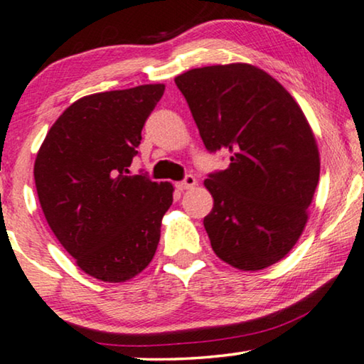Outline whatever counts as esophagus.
Masks as SVG:
<instances>
[{
    "mask_svg": "<svg viewBox=\"0 0 364 364\" xmlns=\"http://www.w3.org/2000/svg\"><path fill=\"white\" fill-rule=\"evenodd\" d=\"M194 184H196V178H194L193 175H186V176H184V180H183V181L178 183V188H180L181 191H183V189H189V188H193Z\"/></svg>",
    "mask_w": 364,
    "mask_h": 364,
    "instance_id": "34e87169",
    "label": "esophagus"
}]
</instances>
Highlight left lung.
<instances>
[{
    "label": "left lung",
    "instance_id": "left-lung-1",
    "mask_svg": "<svg viewBox=\"0 0 364 364\" xmlns=\"http://www.w3.org/2000/svg\"><path fill=\"white\" fill-rule=\"evenodd\" d=\"M209 153H229L204 186V228L219 259L260 270L285 257L309 219L320 156L309 122L289 92L250 64L209 65L175 79Z\"/></svg>",
    "mask_w": 364,
    "mask_h": 364
}]
</instances>
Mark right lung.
<instances>
[{
    "label": "right lung",
    "mask_w": 364,
    "mask_h": 364,
    "mask_svg": "<svg viewBox=\"0 0 364 364\" xmlns=\"http://www.w3.org/2000/svg\"><path fill=\"white\" fill-rule=\"evenodd\" d=\"M165 85L82 97L55 120L34 163L49 228L79 267L104 282H125L151 262L170 183L129 175L148 115Z\"/></svg>",
    "instance_id": "add662e5"
}]
</instances>
